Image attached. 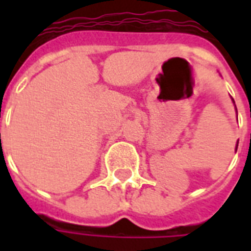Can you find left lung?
I'll use <instances>...</instances> for the list:
<instances>
[{
    "instance_id": "obj_1",
    "label": "left lung",
    "mask_w": 251,
    "mask_h": 251,
    "mask_svg": "<svg viewBox=\"0 0 251 251\" xmlns=\"http://www.w3.org/2000/svg\"><path fill=\"white\" fill-rule=\"evenodd\" d=\"M236 150H237V147H236Z\"/></svg>"
}]
</instances>
